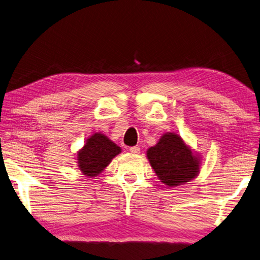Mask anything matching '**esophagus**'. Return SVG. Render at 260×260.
I'll return each instance as SVG.
<instances>
[{
    "instance_id": "esophagus-1",
    "label": "esophagus",
    "mask_w": 260,
    "mask_h": 260,
    "mask_svg": "<svg viewBox=\"0 0 260 260\" xmlns=\"http://www.w3.org/2000/svg\"><path fill=\"white\" fill-rule=\"evenodd\" d=\"M132 154H139L140 153V148L138 146H134V147H130L129 149Z\"/></svg>"
}]
</instances>
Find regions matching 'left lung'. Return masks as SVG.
<instances>
[{
	"label": "left lung",
	"mask_w": 260,
	"mask_h": 260,
	"mask_svg": "<svg viewBox=\"0 0 260 260\" xmlns=\"http://www.w3.org/2000/svg\"><path fill=\"white\" fill-rule=\"evenodd\" d=\"M146 154L160 182L168 187L187 183L199 174L202 157L175 132H166Z\"/></svg>",
	"instance_id": "obj_1"
}]
</instances>
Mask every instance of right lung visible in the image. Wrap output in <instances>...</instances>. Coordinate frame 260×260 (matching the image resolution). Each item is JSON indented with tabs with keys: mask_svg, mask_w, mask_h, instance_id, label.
I'll use <instances>...</instances> for the list:
<instances>
[{
	"mask_svg": "<svg viewBox=\"0 0 260 260\" xmlns=\"http://www.w3.org/2000/svg\"><path fill=\"white\" fill-rule=\"evenodd\" d=\"M121 148L102 132H96L86 140L84 147L77 151V163L86 178L100 175Z\"/></svg>",
	"mask_w": 260,
	"mask_h": 260,
	"instance_id": "obj_1",
	"label": "right lung"
}]
</instances>
